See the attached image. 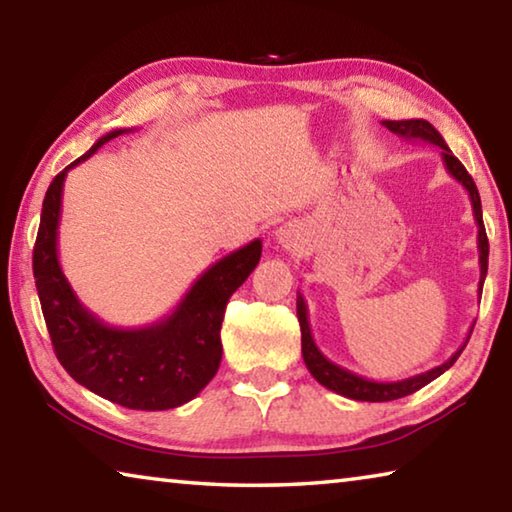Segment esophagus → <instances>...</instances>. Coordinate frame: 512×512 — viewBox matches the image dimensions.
<instances>
[{
	"label": "esophagus",
	"mask_w": 512,
	"mask_h": 512,
	"mask_svg": "<svg viewBox=\"0 0 512 512\" xmlns=\"http://www.w3.org/2000/svg\"><path fill=\"white\" fill-rule=\"evenodd\" d=\"M300 239V232L293 228V225H282V228L275 230V241L282 248H296Z\"/></svg>",
	"instance_id": "obj_1"
}]
</instances>
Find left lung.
I'll return each instance as SVG.
<instances>
[{
  "instance_id": "8db88e82",
  "label": "left lung",
  "mask_w": 512,
  "mask_h": 512,
  "mask_svg": "<svg viewBox=\"0 0 512 512\" xmlns=\"http://www.w3.org/2000/svg\"><path fill=\"white\" fill-rule=\"evenodd\" d=\"M388 131L395 133L402 140H420L433 144L440 149V155H443V162L447 171L452 173V178H456L461 183L467 194H470L472 201V210H474V221L479 225V237H476V244H479V266H481V277H479V293L483 291V280L485 273H488V237H485V228H483V212H481V196L479 189H476L474 180L467 169L463 167L458 158H454V153L449 151V146L445 144L443 135H440L436 128H433L429 121L424 119H402V121H381ZM298 320H300V332H302V359H305L307 370L314 375V379L318 384H323L329 391L339 393L343 397H350V400H359V402H391V400H400V397L411 395L415 391H420L422 386H427L429 381H433L436 377L443 375L445 370H449L456 363V359L461 357L463 348L470 341V334L474 325L470 327V334H467L465 343L458 348L452 357H449L445 363L440 366L431 368L427 372H420V375L409 377V379H400V381H375V379H366L361 375H354V372L345 370L341 366H336L334 361H329L323 352L318 350V345L311 336V327H309V314H307V302L305 298L298 293Z\"/></svg>"
}]
</instances>
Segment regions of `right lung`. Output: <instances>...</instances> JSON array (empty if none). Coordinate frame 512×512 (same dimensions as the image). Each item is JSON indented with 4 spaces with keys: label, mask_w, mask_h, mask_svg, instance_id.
<instances>
[{
    "label": "right lung",
    "mask_w": 512,
    "mask_h": 512,
    "mask_svg": "<svg viewBox=\"0 0 512 512\" xmlns=\"http://www.w3.org/2000/svg\"><path fill=\"white\" fill-rule=\"evenodd\" d=\"M103 135L88 153L58 176L42 201L40 230L33 248V277L54 352L69 377L103 400L135 411H167L203 391L221 363L225 305L262 257L255 239L212 264L192 284L178 307L146 327H112L76 298L58 262V223L69 169L92 158L117 135Z\"/></svg>",
    "instance_id": "1"
}]
</instances>
